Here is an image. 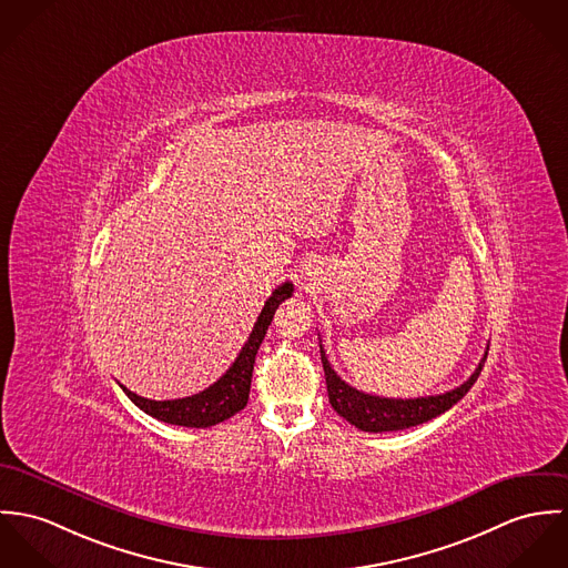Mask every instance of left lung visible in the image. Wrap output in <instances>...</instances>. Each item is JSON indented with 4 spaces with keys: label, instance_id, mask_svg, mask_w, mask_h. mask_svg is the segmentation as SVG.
I'll return each mask as SVG.
<instances>
[{
    "label": "left lung",
    "instance_id": "1",
    "mask_svg": "<svg viewBox=\"0 0 568 568\" xmlns=\"http://www.w3.org/2000/svg\"><path fill=\"white\" fill-rule=\"evenodd\" d=\"M320 357H322V368L326 377V392H328V403L331 407L346 418L351 425H355L362 432L371 434H381V432H398V429H409L416 425H423L436 416L450 409L459 398L466 396V392L473 387V383L481 375V368L488 357V346L486 353L475 368V373L466 378L462 385H457L450 392L436 394V396H420V398H383L375 394H366L348 385L346 381L337 377V373L331 368L324 348L320 344Z\"/></svg>",
    "mask_w": 568,
    "mask_h": 568
}]
</instances>
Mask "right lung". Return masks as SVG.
I'll list each match as a JSON object with an SVG mask.
<instances>
[{"mask_svg":"<svg viewBox=\"0 0 568 568\" xmlns=\"http://www.w3.org/2000/svg\"><path fill=\"white\" fill-rule=\"evenodd\" d=\"M292 294H294V285L290 281L278 285L272 292V296L265 301L261 314L254 322L248 342L240 351L233 366L206 389L187 396V398H176V400H150V398H143V396L130 392L124 385H122V389L126 392L128 398L141 412H145L148 416H152L161 423H168V425L204 429V427H213L217 423L229 420L231 416H235L240 409L246 407L248 394H251V378H253L256 351L267 333V326L272 324L274 312Z\"/></svg>","mask_w":568,"mask_h":568,"instance_id":"right-lung-1","label":"right lung"}]
</instances>
